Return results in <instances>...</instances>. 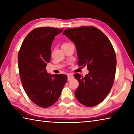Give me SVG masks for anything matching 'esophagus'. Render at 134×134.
<instances>
[{
  "instance_id": "obj_1",
  "label": "esophagus",
  "mask_w": 134,
  "mask_h": 134,
  "mask_svg": "<svg viewBox=\"0 0 134 134\" xmlns=\"http://www.w3.org/2000/svg\"><path fill=\"white\" fill-rule=\"evenodd\" d=\"M67 77H68V81H70L74 78V76H73L72 74H68Z\"/></svg>"
}]
</instances>
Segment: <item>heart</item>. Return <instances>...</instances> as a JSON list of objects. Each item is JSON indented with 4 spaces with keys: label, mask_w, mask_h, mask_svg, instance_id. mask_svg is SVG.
Masks as SVG:
<instances>
[{
    "label": "heart",
    "mask_w": 134,
    "mask_h": 134,
    "mask_svg": "<svg viewBox=\"0 0 134 134\" xmlns=\"http://www.w3.org/2000/svg\"><path fill=\"white\" fill-rule=\"evenodd\" d=\"M68 43H64L62 45H64V44H68Z\"/></svg>",
    "instance_id": "b5f03b06"
}]
</instances>
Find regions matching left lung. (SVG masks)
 I'll use <instances>...</instances> for the list:
<instances>
[{
	"mask_svg": "<svg viewBox=\"0 0 134 134\" xmlns=\"http://www.w3.org/2000/svg\"><path fill=\"white\" fill-rule=\"evenodd\" d=\"M63 35L75 43L79 66H87L84 77L74 76L79 82L76 99L83 105L93 107L103 101L113 85L116 70V56L108 38L96 27H81L65 30Z\"/></svg>",
	"mask_w": 134,
	"mask_h": 134,
	"instance_id": "left-lung-1",
	"label": "left lung"
}]
</instances>
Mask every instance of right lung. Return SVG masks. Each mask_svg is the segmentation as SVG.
<instances>
[{"instance_id": "right-lung-1", "label": "right lung", "mask_w": 134, "mask_h": 134, "mask_svg": "<svg viewBox=\"0 0 134 134\" xmlns=\"http://www.w3.org/2000/svg\"><path fill=\"white\" fill-rule=\"evenodd\" d=\"M63 30L49 27L34 29L18 52V70L24 90L34 103L43 108L58 100L67 81L66 75L48 74L46 70L51 58L52 42Z\"/></svg>"}]
</instances>
